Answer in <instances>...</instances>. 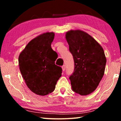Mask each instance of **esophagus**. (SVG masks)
Returning <instances> with one entry per match:
<instances>
[{"label":"esophagus","instance_id":"1","mask_svg":"<svg viewBox=\"0 0 121 121\" xmlns=\"http://www.w3.org/2000/svg\"><path fill=\"white\" fill-rule=\"evenodd\" d=\"M65 65H63V66H62V71H64L65 70Z\"/></svg>","mask_w":121,"mask_h":121}]
</instances>
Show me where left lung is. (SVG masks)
I'll list each match as a JSON object with an SVG mask.
<instances>
[{
    "label": "left lung",
    "mask_w": 121,
    "mask_h": 121,
    "mask_svg": "<svg viewBox=\"0 0 121 121\" xmlns=\"http://www.w3.org/2000/svg\"><path fill=\"white\" fill-rule=\"evenodd\" d=\"M65 39L74 60V71L69 77L72 90L81 95H89L97 89L105 73V52L92 37L82 30H69Z\"/></svg>",
    "instance_id": "obj_1"
}]
</instances>
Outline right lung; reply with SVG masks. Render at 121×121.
<instances>
[{
  "label": "right lung",
  "instance_id": "right-lung-1",
  "mask_svg": "<svg viewBox=\"0 0 121 121\" xmlns=\"http://www.w3.org/2000/svg\"><path fill=\"white\" fill-rule=\"evenodd\" d=\"M53 32H47L29 42L19 56L22 77L29 89L37 95H46L54 91L61 76L62 68L55 64L56 52L51 48Z\"/></svg>",
  "mask_w": 121,
  "mask_h": 121
}]
</instances>
